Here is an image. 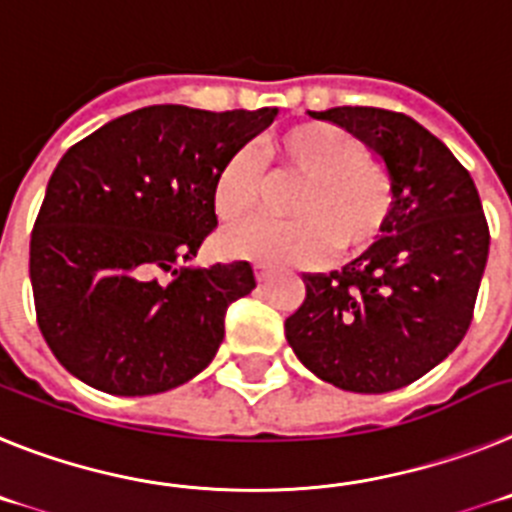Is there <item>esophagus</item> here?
Here are the masks:
<instances>
[{
    "instance_id": "esophagus-1",
    "label": "esophagus",
    "mask_w": 512,
    "mask_h": 512,
    "mask_svg": "<svg viewBox=\"0 0 512 512\" xmlns=\"http://www.w3.org/2000/svg\"><path fill=\"white\" fill-rule=\"evenodd\" d=\"M255 278L257 281H268L270 278V268H265V265H255Z\"/></svg>"
}]
</instances>
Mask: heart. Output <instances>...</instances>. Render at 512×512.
Returning <instances> with one entry per match:
<instances>
[{
  "label": "heart",
  "mask_w": 512,
  "mask_h": 512,
  "mask_svg": "<svg viewBox=\"0 0 512 512\" xmlns=\"http://www.w3.org/2000/svg\"><path fill=\"white\" fill-rule=\"evenodd\" d=\"M270 180H296L286 198L293 219L250 221L224 234L231 255L270 265H319L335 250L355 255L386 231L397 203L394 175L363 144L335 123L291 126L262 144ZM265 172L250 149L229 154L213 177V211L221 221H242L265 195Z\"/></svg>",
  "instance_id": "b5f03b06"
}]
</instances>
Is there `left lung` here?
<instances>
[{
  "instance_id": "left-lung-1",
  "label": "left lung",
  "mask_w": 512,
  "mask_h": 512,
  "mask_svg": "<svg viewBox=\"0 0 512 512\" xmlns=\"http://www.w3.org/2000/svg\"><path fill=\"white\" fill-rule=\"evenodd\" d=\"M386 162L397 203L384 237L330 275H304L286 340L322 381L358 394L402 389L456 350L490 255L477 185L441 139L384 108L309 110Z\"/></svg>"
}]
</instances>
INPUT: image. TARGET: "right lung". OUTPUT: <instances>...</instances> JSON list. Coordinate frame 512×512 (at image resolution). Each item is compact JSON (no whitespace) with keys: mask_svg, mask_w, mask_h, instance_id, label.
<instances>
[{"mask_svg":"<svg viewBox=\"0 0 512 512\" xmlns=\"http://www.w3.org/2000/svg\"><path fill=\"white\" fill-rule=\"evenodd\" d=\"M278 108L151 105L56 164L30 234L35 317L56 361L115 397L185 384L213 361L226 309L255 288L244 260L185 268L216 229L213 177Z\"/></svg>","mask_w":512,"mask_h":512,"instance_id":"1","label":"right lung"}]
</instances>
